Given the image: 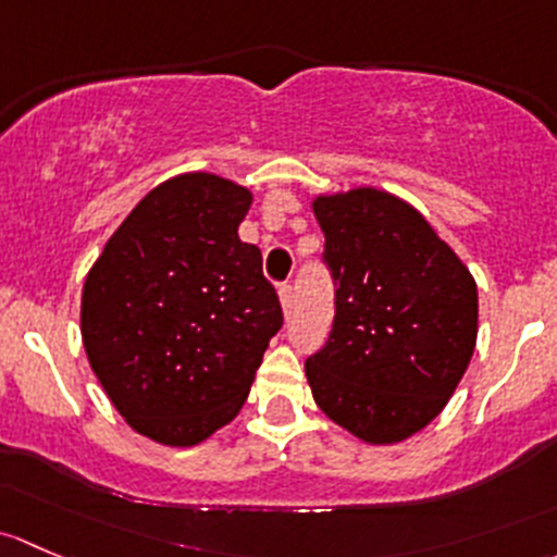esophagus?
<instances>
[{
    "label": "esophagus",
    "mask_w": 557,
    "mask_h": 557,
    "mask_svg": "<svg viewBox=\"0 0 557 557\" xmlns=\"http://www.w3.org/2000/svg\"><path fill=\"white\" fill-rule=\"evenodd\" d=\"M278 300H281V308H284V311H289L292 308V284L278 286Z\"/></svg>",
    "instance_id": "34e87169"
}]
</instances>
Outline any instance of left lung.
<instances>
[{
  "label": "left lung",
  "instance_id": "1",
  "mask_svg": "<svg viewBox=\"0 0 557 557\" xmlns=\"http://www.w3.org/2000/svg\"><path fill=\"white\" fill-rule=\"evenodd\" d=\"M335 278L313 399L367 445H397L448 405L478 343V284L426 216L377 187L313 198Z\"/></svg>",
  "mask_w": 557,
  "mask_h": 557
}]
</instances>
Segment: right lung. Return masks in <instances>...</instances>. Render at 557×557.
<instances>
[{"instance_id":"right-lung-1","label":"right lung","mask_w":557,"mask_h":557,"mask_svg":"<svg viewBox=\"0 0 557 557\" xmlns=\"http://www.w3.org/2000/svg\"><path fill=\"white\" fill-rule=\"evenodd\" d=\"M251 198L209 171L171 176L85 276L90 370L125 423L158 445L193 448L227 426L281 330L260 249L238 238Z\"/></svg>"}]
</instances>
